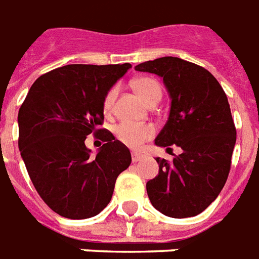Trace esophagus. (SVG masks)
<instances>
[{
  "label": "esophagus",
  "instance_id": "esophagus-1",
  "mask_svg": "<svg viewBox=\"0 0 259 259\" xmlns=\"http://www.w3.org/2000/svg\"><path fill=\"white\" fill-rule=\"evenodd\" d=\"M142 158H144V155L140 154V153H133V154H132V161H133V162H138V161H141Z\"/></svg>",
  "mask_w": 259,
  "mask_h": 259
}]
</instances>
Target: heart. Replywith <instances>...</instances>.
<instances>
[{
  "label": "heart",
  "mask_w": 259,
  "mask_h": 259,
  "mask_svg": "<svg viewBox=\"0 0 259 259\" xmlns=\"http://www.w3.org/2000/svg\"><path fill=\"white\" fill-rule=\"evenodd\" d=\"M133 89L136 90V93L146 102L150 105L154 101L161 100L162 92H161V86L155 79L148 78V77H141V78H136L132 82ZM118 93V88L114 86L109 90L108 93L105 94L104 98V110L110 111L114 105L115 97ZM115 137L118 138L123 145H126L127 148L138 149L141 145L144 144L145 141L150 140L151 137L154 136V127L151 125H141V123H130V122H122L115 126L114 129Z\"/></svg>",
  "instance_id": "obj_1"
}]
</instances>
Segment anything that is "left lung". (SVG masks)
I'll use <instances>...</instances> for the list:
<instances>
[{
    "instance_id": "left-lung-1",
    "label": "left lung",
    "mask_w": 259,
    "mask_h": 259,
    "mask_svg": "<svg viewBox=\"0 0 259 259\" xmlns=\"http://www.w3.org/2000/svg\"><path fill=\"white\" fill-rule=\"evenodd\" d=\"M161 77L170 97L167 121L154 144L182 153L157 158L158 176L148 181L151 205L171 218L194 217L217 198L228 180L237 132L220 82L206 69L177 57L137 65Z\"/></svg>"
}]
</instances>
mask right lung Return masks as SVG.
Listing matches in <instances>:
<instances>
[{
	"label": "right lung",
	"instance_id": "obj_1",
	"mask_svg": "<svg viewBox=\"0 0 259 259\" xmlns=\"http://www.w3.org/2000/svg\"><path fill=\"white\" fill-rule=\"evenodd\" d=\"M132 68L66 65L41 75L18 111V146L35 190L65 218L85 220L110 202L132 155L109 132L97 154L85 140L104 119L105 94ZM101 132V130H100Z\"/></svg>",
	"mask_w": 259,
	"mask_h": 259
}]
</instances>
